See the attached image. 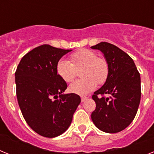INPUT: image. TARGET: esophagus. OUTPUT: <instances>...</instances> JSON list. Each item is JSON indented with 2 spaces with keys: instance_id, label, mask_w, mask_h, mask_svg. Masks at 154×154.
<instances>
[{
  "instance_id": "esophagus-1",
  "label": "esophagus",
  "mask_w": 154,
  "mask_h": 154,
  "mask_svg": "<svg viewBox=\"0 0 154 154\" xmlns=\"http://www.w3.org/2000/svg\"><path fill=\"white\" fill-rule=\"evenodd\" d=\"M86 100H87V97H81V101H82V102H84Z\"/></svg>"
}]
</instances>
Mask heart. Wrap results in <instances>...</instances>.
Wrapping results in <instances>:
<instances>
[{"label": "heart", "mask_w": 154, "mask_h": 154, "mask_svg": "<svg viewBox=\"0 0 154 154\" xmlns=\"http://www.w3.org/2000/svg\"><path fill=\"white\" fill-rule=\"evenodd\" d=\"M71 61L60 59L56 66L57 75L67 82H72L76 76V70L82 68L81 77L70 85L69 91L79 95L87 94L103 84L109 76V63L103 57H97L94 52L82 49L71 55Z\"/></svg>", "instance_id": "heart-1"}]
</instances>
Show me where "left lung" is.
<instances>
[{"mask_svg":"<svg viewBox=\"0 0 154 154\" xmlns=\"http://www.w3.org/2000/svg\"><path fill=\"white\" fill-rule=\"evenodd\" d=\"M91 49L104 54L109 68L105 84L92 96L96 109L91 119L99 130L117 133L135 117L141 99L140 74L131 57L117 46L102 42Z\"/></svg>","mask_w":154,"mask_h":154,"instance_id":"left-lung-1","label":"left lung"}]
</instances>
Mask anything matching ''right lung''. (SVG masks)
Returning <instances> with one entry per match:
<instances>
[{
  "label": "right lung",
  "mask_w": 154,
  "mask_h": 154,
  "mask_svg": "<svg viewBox=\"0 0 154 154\" xmlns=\"http://www.w3.org/2000/svg\"><path fill=\"white\" fill-rule=\"evenodd\" d=\"M72 49L49 45L34 48L23 57L15 77L16 96L24 119L42 136L65 132L81 102L75 94H63L68 86L57 73V62Z\"/></svg>",
  "instance_id": "right-lung-1"
}]
</instances>
